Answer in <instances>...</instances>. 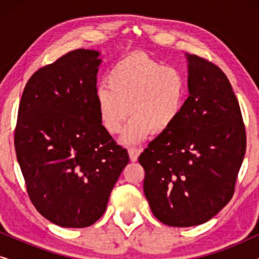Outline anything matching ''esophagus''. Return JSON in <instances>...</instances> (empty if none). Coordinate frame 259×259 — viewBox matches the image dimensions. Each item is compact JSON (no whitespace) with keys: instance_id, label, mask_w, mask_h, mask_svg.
Wrapping results in <instances>:
<instances>
[{"instance_id":"esophagus-1","label":"esophagus","mask_w":259,"mask_h":259,"mask_svg":"<svg viewBox=\"0 0 259 259\" xmlns=\"http://www.w3.org/2000/svg\"><path fill=\"white\" fill-rule=\"evenodd\" d=\"M140 153H141L140 148H137V147L128 148V154H130L131 161H137L138 160V157H139Z\"/></svg>"}]
</instances>
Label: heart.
<instances>
[{"instance_id": "1", "label": "heart", "mask_w": 259, "mask_h": 259, "mask_svg": "<svg viewBox=\"0 0 259 259\" xmlns=\"http://www.w3.org/2000/svg\"><path fill=\"white\" fill-rule=\"evenodd\" d=\"M108 87L98 88L97 105L104 128L120 132L122 144L136 145L152 133L168 132L184 112L186 80L176 67L164 66L143 53H131L116 61L106 77Z\"/></svg>"}]
</instances>
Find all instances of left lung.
<instances>
[{"label":"left lung","mask_w":259,"mask_h":259,"mask_svg":"<svg viewBox=\"0 0 259 259\" xmlns=\"http://www.w3.org/2000/svg\"><path fill=\"white\" fill-rule=\"evenodd\" d=\"M189 98L182 116L140 154L144 193L154 217L200 225L231 200L246 150L242 112L223 70L186 54Z\"/></svg>","instance_id":"left-lung-1"}]
</instances>
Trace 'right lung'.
I'll use <instances>...</instances> for the list:
<instances>
[{
    "label": "right lung",
    "mask_w": 259,
    "mask_h": 259,
    "mask_svg": "<svg viewBox=\"0 0 259 259\" xmlns=\"http://www.w3.org/2000/svg\"><path fill=\"white\" fill-rule=\"evenodd\" d=\"M99 55L76 49L42 67L20 101L14 143L28 196L62 228L94 224L130 161L99 116Z\"/></svg>",
    "instance_id": "add662e5"
}]
</instances>
